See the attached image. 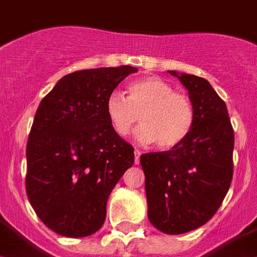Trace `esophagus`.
Wrapping results in <instances>:
<instances>
[{"label":"esophagus","instance_id":"34e87169","mask_svg":"<svg viewBox=\"0 0 257 257\" xmlns=\"http://www.w3.org/2000/svg\"><path fill=\"white\" fill-rule=\"evenodd\" d=\"M140 156H141V152L139 149L135 150V164L139 165L140 164Z\"/></svg>","mask_w":257,"mask_h":257}]
</instances>
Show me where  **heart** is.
Listing matches in <instances>:
<instances>
[{
    "label": "heart",
    "instance_id": "obj_1",
    "mask_svg": "<svg viewBox=\"0 0 257 257\" xmlns=\"http://www.w3.org/2000/svg\"><path fill=\"white\" fill-rule=\"evenodd\" d=\"M128 91V97L114 91L105 101L114 132L128 136L141 116L143 125L136 131L139 143H157L160 149L168 150L185 141L194 124V109L187 96L174 92L172 85L156 76L132 81Z\"/></svg>",
    "mask_w": 257,
    "mask_h": 257
}]
</instances>
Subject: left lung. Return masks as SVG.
Masks as SVG:
<instances>
[{"label":"left lung","mask_w":257,"mask_h":257,"mask_svg":"<svg viewBox=\"0 0 257 257\" xmlns=\"http://www.w3.org/2000/svg\"><path fill=\"white\" fill-rule=\"evenodd\" d=\"M189 91L194 124L168 152L140 157L148 218L157 230L179 235L203 226L218 211L232 179L233 131L226 103L206 79L168 71Z\"/></svg>","instance_id":"1"}]
</instances>
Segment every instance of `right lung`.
Wrapping results in <instances>:
<instances>
[{"label":"right lung","mask_w":257,"mask_h":257,"mask_svg":"<svg viewBox=\"0 0 257 257\" xmlns=\"http://www.w3.org/2000/svg\"><path fill=\"white\" fill-rule=\"evenodd\" d=\"M132 66L76 71L42 99L26 147V194L38 218L67 237L100 230L107 201L135 162L114 132L105 101Z\"/></svg>","instance_id":"right-lung-1"}]
</instances>
